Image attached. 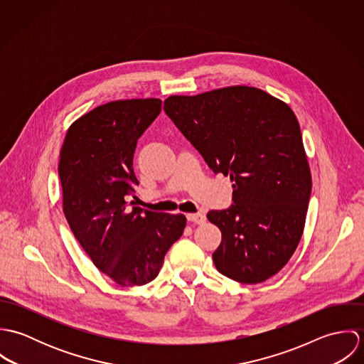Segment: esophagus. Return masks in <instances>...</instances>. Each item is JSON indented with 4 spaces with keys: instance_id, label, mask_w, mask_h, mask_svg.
Listing matches in <instances>:
<instances>
[{
    "instance_id": "34e87169",
    "label": "esophagus",
    "mask_w": 364,
    "mask_h": 364,
    "mask_svg": "<svg viewBox=\"0 0 364 364\" xmlns=\"http://www.w3.org/2000/svg\"><path fill=\"white\" fill-rule=\"evenodd\" d=\"M188 221L193 223V224H203L206 221V215L205 213H193V214H188L186 215Z\"/></svg>"
}]
</instances>
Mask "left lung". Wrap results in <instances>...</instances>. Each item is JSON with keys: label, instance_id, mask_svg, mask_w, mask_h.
Wrapping results in <instances>:
<instances>
[{"label": "left lung", "instance_id": "1", "mask_svg": "<svg viewBox=\"0 0 364 364\" xmlns=\"http://www.w3.org/2000/svg\"><path fill=\"white\" fill-rule=\"evenodd\" d=\"M164 110L214 173L230 176L232 205L208 213L221 231L217 270L255 284L294 254L304 230L311 173L289 105L252 87L169 97Z\"/></svg>", "mask_w": 364, "mask_h": 364}]
</instances>
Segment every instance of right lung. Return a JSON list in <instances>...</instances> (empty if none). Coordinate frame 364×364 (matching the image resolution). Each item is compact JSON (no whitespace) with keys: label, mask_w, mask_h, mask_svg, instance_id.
Masks as SVG:
<instances>
[{"label":"right lung","mask_w":364,"mask_h":364,"mask_svg":"<svg viewBox=\"0 0 364 364\" xmlns=\"http://www.w3.org/2000/svg\"><path fill=\"white\" fill-rule=\"evenodd\" d=\"M161 104L150 98L101 105L70 126L60 153L68 225L94 264L124 287L154 280L186 227L183 214L127 205L139 185L133 169L137 140Z\"/></svg>","instance_id":"1"}]
</instances>
